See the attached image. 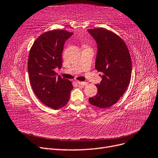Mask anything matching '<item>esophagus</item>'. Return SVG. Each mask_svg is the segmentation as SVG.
<instances>
[{"label": "esophagus", "mask_w": 158, "mask_h": 158, "mask_svg": "<svg viewBox=\"0 0 158 158\" xmlns=\"http://www.w3.org/2000/svg\"><path fill=\"white\" fill-rule=\"evenodd\" d=\"M76 83L79 85H86L88 84L85 82H80V81H76Z\"/></svg>", "instance_id": "esophagus-1"}]
</instances>
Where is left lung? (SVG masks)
<instances>
[{"label":"left lung","instance_id":"left-lung-1","mask_svg":"<svg viewBox=\"0 0 158 158\" xmlns=\"http://www.w3.org/2000/svg\"><path fill=\"white\" fill-rule=\"evenodd\" d=\"M88 31L98 45L95 68L103 73L101 82L95 85L98 93L89 98V102L105 109L115 104L127 89L131 78V58L125 41L113 31L102 27Z\"/></svg>","mask_w":158,"mask_h":158}]
</instances>
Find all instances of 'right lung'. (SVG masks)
<instances>
[{"mask_svg":"<svg viewBox=\"0 0 158 158\" xmlns=\"http://www.w3.org/2000/svg\"><path fill=\"white\" fill-rule=\"evenodd\" d=\"M72 35L62 30L43 33L33 43L28 57V73L33 92L43 103L53 109L67 104L73 89L70 80L57 77L55 71L62 67L64 43Z\"/></svg>","mask_w":158,"mask_h":158,"instance_id":"obj_1","label":"right lung"}]
</instances>
